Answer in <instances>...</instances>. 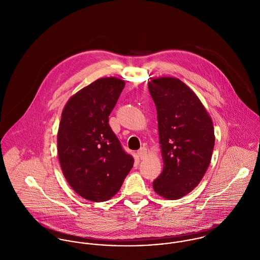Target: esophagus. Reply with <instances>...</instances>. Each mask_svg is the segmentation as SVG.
Instances as JSON below:
<instances>
[{
    "mask_svg": "<svg viewBox=\"0 0 260 260\" xmlns=\"http://www.w3.org/2000/svg\"><path fill=\"white\" fill-rule=\"evenodd\" d=\"M137 154H138V157H139L140 159H144V158L147 156V149L142 147V148H140L138 150Z\"/></svg>",
    "mask_w": 260,
    "mask_h": 260,
    "instance_id": "34e87169",
    "label": "esophagus"
}]
</instances>
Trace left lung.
Returning <instances> with one entry per match:
<instances>
[{
	"label": "left lung",
	"mask_w": 260,
	"mask_h": 260,
	"mask_svg": "<svg viewBox=\"0 0 260 260\" xmlns=\"http://www.w3.org/2000/svg\"><path fill=\"white\" fill-rule=\"evenodd\" d=\"M148 88L157 110L163 159L153 189L165 199H180L200 183L210 164L213 123L197 95L178 78L152 79Z\"/></svg>",
	"instance_id": "8db88e82"
}]
</instances>
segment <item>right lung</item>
Segmentation results:
<instances>
[{
  "label": "right lung",
  "instance_id": "right-lung-1",
  "mask_svg": "<svg viewBox=\"0 0 260 260\" xmlns=\"http://www.w3.org/2000/svg\"><path fill=\"white\" fill-rule=\"evenodd\" d=\"M124 86L119 78H100L74 94L62 112L57 135L61 169L75 192L90 201L112 198L134 164L108 123Z\"/></svg>",
  "mask_w": 260,
  "mask_h": 260
}]
</instances>
